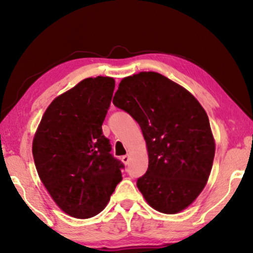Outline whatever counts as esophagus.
I'll use <instances>...</instances> for the list:
<instances>
[{
	"label": "esophagus",
	"instance_id": "1",
	"mask_svg": "<svg viewBox=\"0 0 253 253\" xmlns=\"http://www.w3.org/2000/svg\"><path fill=\"white\" fill-rule=\"evenodd\" d=\"M121 160H122V162L124 165H129V161H130V157L129 155H123L122 157V159H121Z\"/></svg>",
	"mask_w": 253,
	"mask_h": 253
}]
</instances>
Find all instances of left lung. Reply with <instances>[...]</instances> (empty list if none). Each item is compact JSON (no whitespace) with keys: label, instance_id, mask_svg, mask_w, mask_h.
<instances>
[{"label":"left lung","instance_id":"8db88e82","mask_svg":"<svg viewBox=\"0 0 253 253\" xmlns=\"http://www.w3.org/2000/svg\"><path fill=\"white\" fill-rule=\"evenodd\" d=\"M113 103L143 131L148 168L137 186L150 206L175 214L205 188L215 144L209 116L191 93L158 72L122 79Z\"/></svg>","mask_w":253,"mask_h":253}]
</instances>
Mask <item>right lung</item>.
Returning <instances> with one entry per match:
<instances>
[{"label":"right lung","instance_id":"right-lung-1","mask_svg":"<svg viewBox=\"0 0 253 253\" xmlns=\"http://www.w3.org/2000/svg\"><path fill=\"white\" fill-rule=\"evenodd\" d=\"M115 81L86 78L50 103L33 139L41 182L62 211L78 219L96 215L122 181L124 165L102 133Z\"/></svg>","mask_w":253,"mask_h":253}]
</instances>
